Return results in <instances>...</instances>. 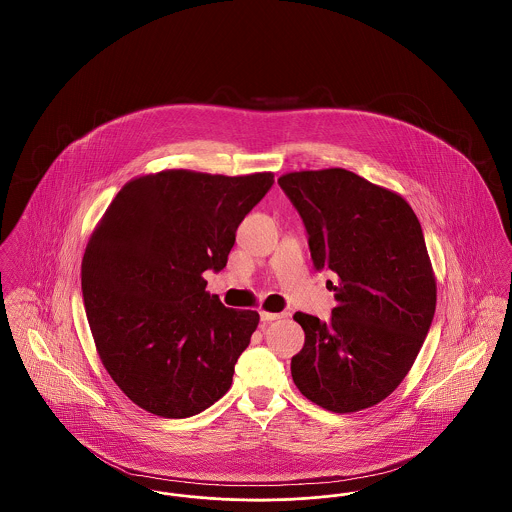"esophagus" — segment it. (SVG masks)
I'll return each instance as SVG.
<instances>
[{
  "instance_id": "obj_1",
  "label": "esophagus",
  "mask_w": 512,
  "mask_h": 512,
  "mask_svg": "<svg viewBox=\"0 0 512 512\" xmlns=\"http://www.w3.org/2000/svg\"><path fill=\"white\" fill-rule=\"evenodd\" d=\"M286 313H268V311H261V320L263 322H272V320H278L282 318Z\"/></svg>"
}]
</instances>
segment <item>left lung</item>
<instances>
[{
    "label": "left lung",
    "mask_w": 512,
    "mask_h": 512,
    "mask_svg": "<svg viewBox=\"0 0 512 512\" xmlns=\"http://www.w3.org/2000/svg\"><path fill=\"white\" fill-rule=\"evenodd\" d=\"M309 234L317 270L338 276L332 318L295 313L305 345L297 390L332 413H355L395 390L436 313V278L420 222L401 195L345 169L278 178Z\"/></svg>",
    "instance_id": "obj_1"
}]
</instances>
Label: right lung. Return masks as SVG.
I'll return each instance as SVG.
<instances>
[{"mask_svg": "<svg viewBox=\"0 0 512 512\" xmlns=\"http://www.w3.org/2000/svg\"><path fill=\"white\" fill-rule=\"evenodd\" d=\"M272 184V172L147 174L99 220L82 259L86 317L105 370L147 413L194 416L230 390L259 313L224 307L203 272L226 267Z\"/></svg>", "mask_w": 512, "mask_h": 512, "instance_id": "right-lung-1", "label": "right lung"}]
</instances>
